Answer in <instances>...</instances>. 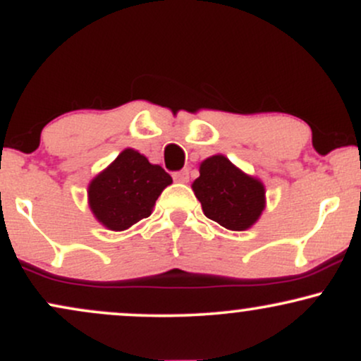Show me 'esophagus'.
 I'll list each match as a JSON object with an SVG mask.
<instances>
[{
	"label": "esophagus",
	"mask_w": 361,
	"mask_h": 361,
	"mask_svg": "<svg viewBox=\"0 0 361 361\" xmlns=\"http://www.w3.org/2000/svg\"><path fill=\"white\" fill-rule=\"evenodd\" d=\"M173 180L178 181V183H186L190 180L188 169H180V171L173 173Z\"/></svg>",
	"instance_id": "34e87169"
}]
</instances>
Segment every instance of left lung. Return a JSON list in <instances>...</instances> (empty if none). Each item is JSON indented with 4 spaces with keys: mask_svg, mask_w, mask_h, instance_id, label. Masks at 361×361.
Here are the masks:
<instances>
[{
    "mask_svg": "<svg viewBox=\"0 0 361 361\" xmlns=\"http://www.w3.org/2000/svg\"><path fill=\"white\" fill-rule=\"evenodd\" d=\"M192 186L204 214L226 229H247L264 209L263 183L244 175L221 154L200 164V176Z\"/></svg>",
    "mask_w": 361,
    "mask_h": 361,
    "instance_id": "1",
    "label": "left lung"
}]
</instances>
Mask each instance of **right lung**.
Segmentation results:
<instances>
[{
	"mask_svg": "<svg viewBox=\"0 0 361 361\" xmlns=\"http://www.w3.org/2000/svg\"><path fill=\"white\" fill-rule=\"evenodd\" d=\"M171 176L146 156L126 149L90 183V207L94 217L111 231H126L151 215L157 197Z\"/></svg>",
	"mask_w": 361,
	"mask_h": 361,
	"instance_id": "right-lung-1",
	"label": "right lung"
}]
</instances>
